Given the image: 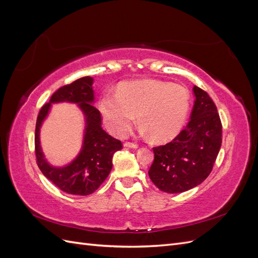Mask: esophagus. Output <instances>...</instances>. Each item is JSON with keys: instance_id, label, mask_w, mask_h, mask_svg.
<instances>
[{"instance_id": "1", "label": "esophagus", "mask_w": 258, "mask_h": 258, "mask_svg": "<svg viewBox=\"0 0 258 258\" xmlns=\"http://www.w3.org/2000/svg\"><path fill=\"white\" fill-rule=\"evenodd\" d=\"M123 147H127V148H138L139 147V145L138 144H136V143H130V142H126L123 144Z\"/></svg>"}]
</instances>
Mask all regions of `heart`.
<instances>
[{
  "mask_svg": "<svg viewBox=\"0 0 258 258\" xmlns=\"http://www.w3.org/2000/svg\"><path fill=\"white\" fill-rule=\"evenodd\" d=\"M189 104V92L181 85L140 80L122 83L116 92L105 91L100 100V112L116 137L128 134L137 115L143 136L165 142L181 131Z\"/></svg>",
  "mask_w": 258,
  "mask_h": 258,
  "instance_id": "b5f03b06",
  "label": "heart"
}]
</instances>
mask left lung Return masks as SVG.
Returning <instances> with one entry per match:
<instances>
[{
    "mask_svg": "<svg viewBox=\"0 0 258 258\" xmlns=\"http://www.w3.org/2000/svg\"><path fill=\"white\" fill-rule=\"evenodd\" d=\"M192 90L196 99L186 128L173 141L153 148L148 175L165 192H183L204 182L222 145V122L214 102L197 86Z\"/></svg>",
    "mask_w": 258,
    "mask_h": 258,
    "instance_id": "8db88e82",
    "label": "left lung"
}]
</instances>
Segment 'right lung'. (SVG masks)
I'll list each match as a JSON object with an SVG mask.
<instances>
[{"label":"right lung","instance_id":"right-lung-1","mask_svg":"<svg viewBox=\"0 0 258 258\" xmlns=\"http://www.w3.org/2000/svg\"><path fill=\"white\" fill-rule=\"evenodd\" d=\"M92 84V77L85 76L59 88L49 102L41 108L35 127V155L38 168L62 191L77 196H87L99 188L111 172L114 154L122 148L119 140L107 135L101 126V114L93 106L95 91ZM62 102L74 103L79 106L84 115L85 129L79 155L68 165L56 167L44 158L39 131L52 104Z\"/></svg>","mask_w":258,"mask_h":258}]
</instances>
